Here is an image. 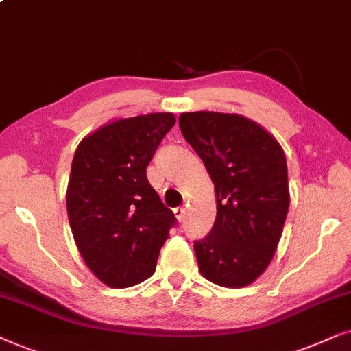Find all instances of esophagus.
Masks as SVG:
<instances>
[{
	"label": "esophagus",
	"instance_id": "1",
	"mask_svg": "<svg viewBox=\"0 0 351 351\" xmlns=\"http://www.w3.org/2000/svg\"><path fill=\"white\" fill-rule=\"evenodd\" d=\"M175 217H176V219H178L180 223H183L184 221V217H186V208H183V207L175 208Z\"/></svg>",
	"mask_w": 351,
	"mask_h": 351
}]
</instances>
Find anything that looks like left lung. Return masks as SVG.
<instances>
[{"label":"left lung","instance_id":"1","mask_svg":"<svg viewBox=\"0 0 351 351\" xmlns=\"http://www.w3.org/2000/svg\"><path fill=\"white\" fill-rule=\"evenodd\" d=\"M180 128L202 158L217 195L212 231L194 242L199 271L218 286H249L273 260L289 212L281 144L239 114L184 112Z\"/></svg>","mask_w":351,"mask_h":351}]
</instances>
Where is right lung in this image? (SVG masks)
I'll list each match as a JSON object with an SVG mask.
<instances>
[{"label": "right lung", "mask_w": 351, "mask_h": 351, "mask_svg": "<svg viewBox=\"0 0 351 351\" xmlns=\"http://www.w3.org/2000/svg\"><path fill=\"white\" fill-rule=\"evenodd\" d=\"M175 123L170 112L117 119L75 151L65 195L69 223L86 266L106 286L123 289L152 276L176 223L146 176Z\"/></svg>", "instance_id": "right-lung-1"}]
</instances>
